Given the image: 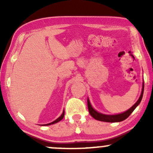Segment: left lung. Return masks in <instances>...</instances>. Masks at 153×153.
<instances>
[{
    "instance_id": "8db88e82",
    "label": "left lung",
    "mask_w": 153,
    "mask_h": 153,
    "mask_svg": "<svg viewBox=\"0 0 153 153\" xmlns=\"http://www.w3.org/2000/svg\"><path fill=\"white\" fill-rule=\"evenodd\" d=\"M143 92H144V82L143 85V90H142L141 95H140V97L139 98L138 101L133 105L132 106L129 108V110H127V111L124 112V113L119 114L117 115H106V114H102L99 113V112L96 111V110H94V108L91 106L90 101L88 99V111L91 115V117H94L95 119L99 121H101V122H122V121L125 120L126 119L128 118L129 117V115L132 113V111L135 109L137 106L140 104V101H141L142 99H143Z\"/></svg>"
}]
</instances>
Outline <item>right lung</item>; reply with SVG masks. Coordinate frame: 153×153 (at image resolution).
I'll use <instances>...</instances> for the list:
<instances>
[{"mask_svg":"<svg viewBox=\"0 0 153 153\" xmlns=\"http://www.w3.org/2000/svg\"><path fill=\"white\" fill-rule=\"evenodd\" d=\"M64 115H65V111H63V113L62 114V115H61L60 117H59L58 119H56L55 121H54V122H52L50 123V124H44V125H45V126H48V125H50V124H55V123L58 122H59V121H60V120H62V119H63V117H64Z\"/></svg>","mask_w":153,"mask_h":153,"instance_id":"obj_1","label":"right lung"}]
</instances>
